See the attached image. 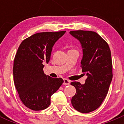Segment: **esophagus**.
<instances>
[{"label":"esophagus","mask_w":124,"mask_h":124,"mask_svg":"<svg viewBox=\"0 0 124 124\" xmlns=\"http://www.w3.org/2000/svg\"><path fill=\"white\" fill-rule=\"evenodd\" d=\"M64 85H69L70 84V81L68 80L67 79H64L63 80V83Z\"/></svg>","instance_id":"obj_1"}]
</instances>
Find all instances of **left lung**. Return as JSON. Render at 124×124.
I'll use <instances>...</instances> for the list:
<instances>
[{
	"label": "left lung",
	"mask_w": 124,
	"mask_h": 124,
	"mask_svg": "<svg viewBox=\"0 0 124 124\" xmlns=\"http://www.w3.org/2000/svg\"><path fill=\"white\" fill-rule=\"evenodd\" d=\"M70 33L80 42L83 51L81 67L87 77L83 85L71 83L76 89L71 104L79 112L89 113L101 106L112 82L110 50L108 44L95 32L72 31Z\"/></svg>",
	"instance_id": "left-lung-1"
}]
</instances>
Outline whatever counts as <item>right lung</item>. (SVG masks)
Here are the masks:
<instances>
[{"label": "right lung", "instance_id": "add662e5", "mask_svg": "<svg viewBox=\"0 0 124 124\" xmlns=\"http://www.w3.org/2000/svg\"><path fill=\"white\" fill-rule=\"evenodd\" d=\"M66 31L37 33L20 45L14 61V82L19 97L27 108L35 111L46 109L51 96L63 83L62 78H52L43 71L50 60L55 42Z\"/></svg>", "mask_w": 124, "mask_h": 124}]
</instances>
